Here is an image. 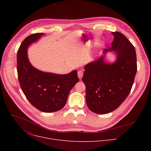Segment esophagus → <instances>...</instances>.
Here are the masks:
<instances>
[{
    "instance_id": "1",
    "label": "esophagus",
    "mask_w": 151,
    "mask_h": 151,
    "mask_svg": "<svg viewBox=\"0 0 151 151\" xmlns=\"http://www.w3.org/2000/svg\"><path fill=\"white\" fill-rule=\"evenodd\" d=\"M83 70H78V78H79V79H82V76H83Z\"/></svg>"
}]
</instances>
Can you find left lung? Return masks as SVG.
<instances>
[{
  "label": "left lung",
  "mask_w": 151,
  "mask_h": 151,
  "mask_svg": "<svg viewBox=\"0 0 151 151\" xmlns=\"http://www.w3.org/2000/svg\"><path fill=\"white\" fill-rule=\"evenodd\" d=\"M114 40L109 50L114 51L116 60L112 64L104 61V55L87 64L82 77L86 87L85 99L89 109L106 114L117 109L132 90L137 72L134 47L119 32H112Z\"/></svg>",
  "instance_id": "8db88e82"
}]
</instances>
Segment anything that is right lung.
Masks as SVG:
<instances>
[{
    "instance_id": "1",
    "label": "right lung",
    "mask_w": 151,
    "mask_h": 151,
    "mask_svg": "<svg viewBox=\"0 0 151 151\" xmlns=\"http://www.w3.org/2000/svg\"><path fill=\"white\" fill-rule=\"evenodd\" d=\"M44 33L29 35L17 52V73L20 87L29 102L38 110L54 112L65 106L68 96L79 81L77 71L65 75L44 72L35 68L28 59L27 48Z\"/></svg>"
}]
</instances>
